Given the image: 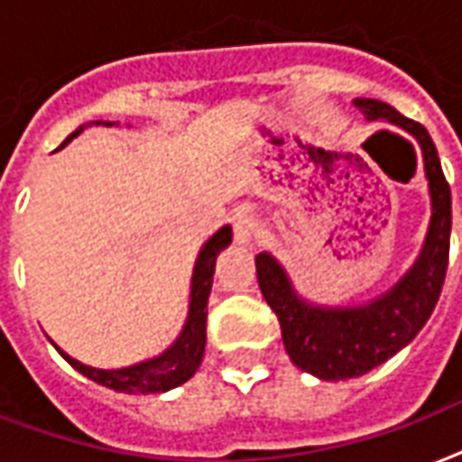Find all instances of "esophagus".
<instances>
[{
	"instance_id": "esophagus-1",
	"label": "esophagus",
	"mask_w": 462,
	"mask_h": 462,
	"mask_svg": "<svg viewBox=\"0 0 462 462\" xmlns=\"http://www.w3.org/2000/svg\"><path fill=\"white\" fill-rule=\"evenodd\" d=\"M232 232H235L237 245H249L262 235V223H259V217L249 216V213H237L232 217Z\"/></svg>"
}]
</instances>
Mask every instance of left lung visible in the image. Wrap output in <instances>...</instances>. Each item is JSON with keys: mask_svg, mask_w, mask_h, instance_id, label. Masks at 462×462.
<instances>
[{"mask_svg": "<svg viewBox=\"0 0 462 462\" xmlns=\"http://www.w3.org/2000/svg\"><path fill=\"white\" fill-rule=\"evenodd\" d=\"M368 121L395 123L417 137L431 191V225L417 263L383 298L364 308H315L295 295L286 271L271 254L256 256V278L276 312L288 356L300 371L322 380L364 375L385 364L427 325L441 295L450 249V186L431 135L421 123L404 118L375 98H356Z\"/></svg>", "mask_w": 462, "mask_h": 462, "instance_id": "left-lung-1", "label": "left lung"}]
</instances>
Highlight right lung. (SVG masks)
Segmentation results:
<instances>
[{
  "instance_id": "1",
  "label": "right lung",
  "mask_w": 462,
  "mask_h": 462,
  "mask_svg": "<svg viewBox=\"0 0 462 462\" xmlns=\"http://www.w3.org/2000/svg\"><path fill=\"white\" fill-rule=\"evenodd\" d=\"M82 133L77 128L72 135L67 137L62 145H67L72 137ZM60 145V147H62ZM232 242V230L225 225L223 230H217L213 237L208 239L206 246L200 249L199 262L193 269V283H191V308H189V319H186L184 332L179 334V339L157 358H150L145 364L130 365V368H118V371H101V368H91L72 356H67L65 351H60V356L65 358L67 364L75 371L87 375L89 380L98 385L111 387L118 393H133V395H150V393H167L171 387H179L181 383L191 378L193 373L199 371L200 361H203V351H206V317H208V295L213 288V273H216V256L223 252L225 246Z\"/></svg>"
}]
</instances>
